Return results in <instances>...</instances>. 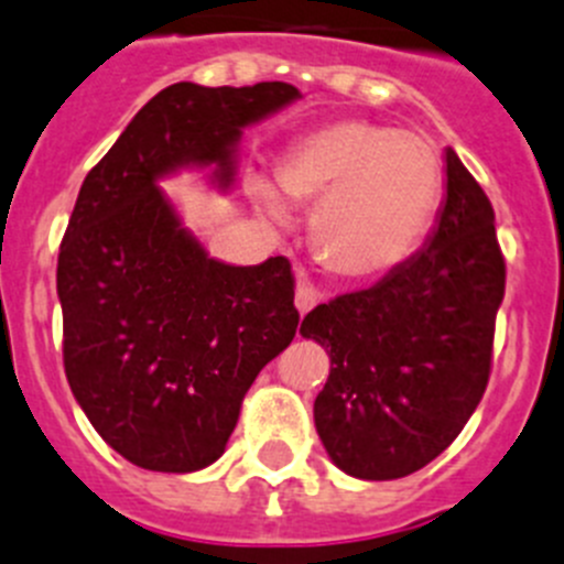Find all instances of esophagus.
I'll list each match as a JSON object with an SVG mask.
<instances>
[{"mask_svg":"<svg viewBox=\"0 0 564 564\" xmlns=\"http://www.w3.org/2000/svg\"><path fill=\"white\" fill-rule=\"evenodd\" d=\"M319 303V292L312 283H297V292H294V306L300 314H308Z\"/></svg>","mask_w":564,"mask_h":564,"instance_id":"esophagus-1","label":"esophagus"}]
</instances>
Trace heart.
I'll return each instance as SVG.
<instances>
[{
    "instance_id": "heart-1",
    "label": "heart",
    "mask_w": 564,
    "mask_h": 564,
    "mask_svg": "<svg viewBox=\"0 0 564 564\" xmlns=\"http://www.w3.org/2000/svg\"><path fill=\"white\" fill-rule=\"evenodd\" d=\"M289 199L317 205L312 245L347 281H376L423 245L445 192V170L429 139L372 119H334L308 130L278 161ZM256 197L275 219L286 205L258 183Z\"/></svg>"
}]
</instances>
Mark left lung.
Here are the masks:
<instances>
[{
	"label": "left lung",
	"instance_id": "obj_1",
	"mask_svg": "<svg viewBox=\"0 0 564 564\" xmlns=\"http://www.w3.org/2000/svg\"><path fill=\"white\" fill-rule=\"evenodd\" d=\"M445 163L448 194L423 250L300 325L330 356L314 425L347 476L387 481L425 467L487 389L507 261L484 188L451 147Z\"/></svg>",
	"mask_w": 564,
	"mask_h": 564
}]
</instances>
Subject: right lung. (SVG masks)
I'll list each match as a JSON object with an SVG mask.
<instances>
[{
  "mask_svg": "<svg viewBox=\"0 0 564 564\" xmlns=\"http://www.w3.org/2000/svg\"><path fill=\"white\" fill-rule=\"evenodd\" d=\"M289 83H175L83 181L57 256L63 367L97 434L144 470H203L225 454L256 376L297 334L289 258H208L158 177L217 163L241 128L297 99Z\"/></svg>",
  "mask_w": 564,
  "mask_h": 564,
  "instance_id": "1",
  "label": "right lung"
}]
</instances>
